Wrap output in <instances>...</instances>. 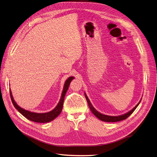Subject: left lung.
Here are the masks:
<instances>
[{
  "mask_svg": "<svg viewBox=\"0 0 157 157\" xmlns=\"http://www.w3.org/2000/svg\"><path fill=\"white\" fill-rule=\"evenodd\" d=\"M85 96L86 101H87L89 107L90 109V111H92V113H93L98 119H100V120L103 121H107V122H116V121H120L121 120H125L127 118H128L133 112H134V111L136 109V107L139 105V103H140V102H139L134 108H133L132 110H131V111L127 113H125V114H122L121 116H117V117H111V116H107V115L103 114L101 113H100L98 111H97L93 107V106L92 105V104L90 102L87 96H86L85 94Z\"/></svg>",
  "mask_w": 157,
  "mask_h": 157,
  "instance_id": "obj_1",
  "label": "left lung"
}]
</instances>
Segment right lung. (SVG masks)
I'll return each mask as SVG.
<instances>
[{"instance_id":"right-lung-1","label":"right lung","mask_w":157,"mask_h":157,"mask_svg":"<svg viewBox=\"0 0 157 157\" xmlns=\"http://www.w3.org/2000/svg\"><path fill=\"white\" fill-rule=\"evenodd\" d=\"M74 78V77L71 76V77L68 78L66 80V82L65 83V85H64L63 90L61 97V99H60L59 103L57 104V105L55 107V109H54L52 111H51L48 113H32L30 111H26V110L23 109L22 108L20 107L18 105H17L16 102L14 101L13 96H12V94H11V92L10 90L11 101H12L14 107H15V109L17 110V111H18L21 114L24 116V117L25 118H26L28 120H31L32 121H35V122H38V123L49 122V121H51L53 120H54L61 113L62 109H63L64 99H65V96L67 93V91L68 89L70 83H71V81Z\"/></svg>"}]
</instances>
